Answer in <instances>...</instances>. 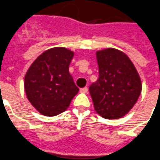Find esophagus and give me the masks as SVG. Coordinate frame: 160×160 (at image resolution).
I'll list each match as a JSON object with an SVG mask.
<instances>
[{"label": "esophagus", "mask_w": 160, "mask_h": 160, "mask_svg": "<svg viewBox=\"0 0 160 160\" xmlns=\"http://www.w3.org/2000/svg\"><path fill=\"white\" fill-rule=\"evenodd\" d=\"M80 92L87 93L88 92V88L84 87V88H82V89H80Z\"/></svg>", "instance_id": "34e87169"}]
</instances>
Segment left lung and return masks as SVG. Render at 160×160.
Returning <instances> with one entry per match:
<instances>
[{
    "mask_svg": "<svg viewBox=\"0 0 160 160\" xmlns=\"http://www.w3.org/2000/svg\"><path fill=\"white\" fill-rule=\"evenodd\" d=\"M97 82L89 88L94 109L108 120L125 116L142 92V82L135 65L125 52L108 48L96 52Z\"/></svg>",
    "mask_w": 160,
    "mask_h": 160,
    "instance_id": "left-lung-1",
    "label": "left lung"
}]
</instances>
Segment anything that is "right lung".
Masks as SVG:
<instances>
[{
  "label": "right lung",
  "mask_w": 160,
  "mask_h": 160,
  "mask_svg": "<svg viewBox=\"0 0 160 160\" xmlns=\"http://www.w3.org/2000/svg\"><path fill=\"white\" fill-rule=\"evenodd\" d=\"M75 52L66 48L43 52L29 67L23 85L28 100L39 113L55 116L66 111L78 89L68 72Z\"/></svg>",
  "instance_id": "1"
}]
</instances>
